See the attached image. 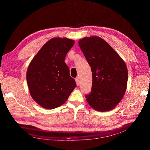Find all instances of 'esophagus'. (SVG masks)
I'll use <instances>...</instances> for the list:
<instances>
[{
	"label": "esophagus",
	"mask_w": 150,
	"mask_h": 150,
	"mask_svg": "<svg viewBox=\"0 0 150 150\" xmlns=\"http://www.w3.org/2000/svg\"><path fill=\"white\" fill-rule=\"evenodd\" d=\"M75 81H76V85L77 86H79V84H80V82H79V79L78 78H76L75 79Z\"/></svg>",
	"instance_id": "obj_1"
}]
</instances>
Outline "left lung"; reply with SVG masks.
<instances>
[{
	"mask_svg": "<svg viewBox=\"0 0 150 150\" xmlns=\"http://www.w3.org/2000/svg\"><path fill=\"white\" fill-rule=\"evenodd\" d=\"M78 44L93 75L91 92L85 96L88 103L98 112L113 109L122 100L127 88L128 72L125 62L99 37H83Z\"/></svg>",
	"mask_w": 150,
	"mask_h": 150,
	"instance_id": "obj_1",
	"label": "left lung"
}]
</instances>
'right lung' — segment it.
I'll list each match as a JSON object with an SVG mask.
<instances>
[{
    "label": "right lung",
    "mask_w": 150,
    "mask_h": 150,
    "mask_svg": "<svg viewBox=\"0 0 150 150\" xmlns=\"http://www.w3.org/2000/svg\"><path fill=\"white\" fill-rule=\"evenodd\" d=\"M74 40L55 37L49 40L29 64L27 81L31 97L42 108L53 109L65 103L76 87L65 62Z\"/></svg>",
    "instance_id": "1"
}]
</instances>
